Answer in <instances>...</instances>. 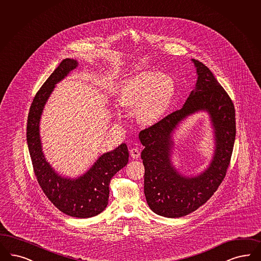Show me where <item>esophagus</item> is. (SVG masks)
Here are the masks:
<instances>
[{
  "mask_svg": "<svg viewBox=\"0 0 261 261\" xmlns=\"http://www.w3.org/2000/svg\"><path fill=\"white\" fill-rule=\"evenodd\" d=\"M129 152H130V155H132L134 159H137V158L140 155V152H139V150H138L137 148H132V149L129 150Z\"/></svg>",
  "mask_w": 261,
  "mask_h": 261,
  "instance_id": "34e87169",
  "label": "esophagus"
}]
</instances>
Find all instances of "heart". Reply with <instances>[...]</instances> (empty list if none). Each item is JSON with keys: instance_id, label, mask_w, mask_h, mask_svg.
I'll return each mask as SVG.
<instances>
[{"instance_id": "b5f03b06", "label": "heart", "mask_w": 261, "mask_h": 261, "mask_svg": "<svg viewBox=\"0 0 261 261\" xmlns=\"http://www.w3.org/2000/svg\"><path fill=\"white\" fill-rule=\"evenodd\" d=\"M175 83L168 74L146 71L127 79L118 100L122 107H135L137 121L143 125L160 122L172 105Z\"/></svg>"}]
</instances>
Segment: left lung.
Instances as JSON below:
<instances>
[{
	"instance_id": "1",
	"label": "left lung",
	"mask_w": 261,
	"mask_h": 261,
	"mask_svg": "<svg viewBox=\"0 0 261 261\" xmlns=\"http://www.w3.org/2000/svg\"><path fill=\"white\" fill-rule=\"evenodd\" d=\"M196 83L180 110L165 117L138 135L144 149V193L153 212L166 218H180L206 202L225 176L236 135L235 109L230 97L212 71L192 59ZM207 113L213 129V158L200 173L187 175L173 162V135L189 117Z\"/></svg>"
}]
</instances>
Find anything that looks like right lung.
<instances>
[{
  "mask_svg": "<svg viewBox=\"0 0 261 261\" xmlns=\"http://www.w3.org/2000/svg\"><path fill=\"white\" fill-rule=\"evenodd\" d=\"M78 65L75 59L63 60L39 89L30 108L27 144L38 182L49 200L68 216L86 219L106 209L110 180L126 166L128 150L126 143L119 145L114 150L100 154L87 171L73 178L59 173L46 160L39 133L41 115L56 85Z\"/></svg>",
  "mask_w": 261,
  "mask_h": 261,
  "instance_id": "right-lung-1",
  "label": "right lung"
}]
</instances>
